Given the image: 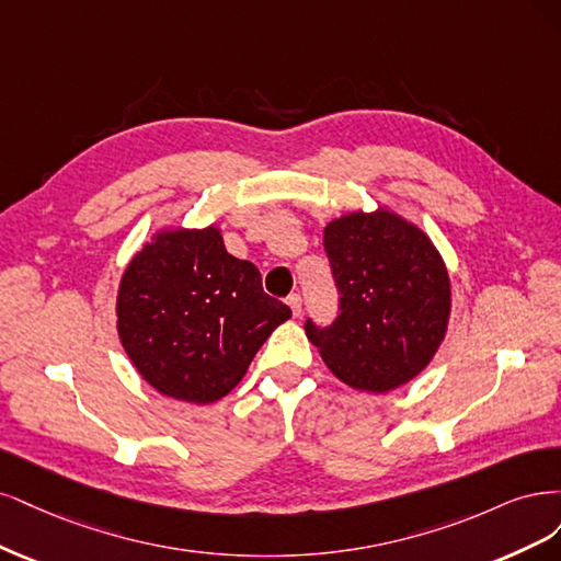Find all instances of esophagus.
<instances>
[{
  "label": "esophagus",
  "instance_id": "34e87169",
  "mask_svg": "<svg viewBox=\"0 0 561 561\" xmlns=\"http://www.w3.org/2000/svg\"><path fill=\"white\" fill-rule=\"evenodd\" d=\"M286 305L291 307V312H294V317H300V307H302V298L298 296V294H291L286 298Z\"/></svg>",
  "mask_w": 561,
  "mask_h": 561
}]
</instances>
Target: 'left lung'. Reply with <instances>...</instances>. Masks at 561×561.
Masks as SVG:
<instances>
[{"label": "left lung", "instance_id": "8db88e82", "mask_svg": "<svg viewBox=\"0 0 561 561\" xmlns=\"http://www.w3.org/2000/svg\"><path fill=\"white\" fill-rule=\"evenodd\" d=\"M340 294L333 327L305 333L347 387L387 393L417 377L440 350L451 314L447 265L426 230L379 205L323 226Z\"/></svg>", "mask_w": 561, "mask_h": 561}]
</instances>
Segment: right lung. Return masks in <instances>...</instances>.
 Here are the masks:
<instances>
[{
	"instance_id": "right-lung-1",
	"label": "right lung",
	"mask_w": 561,
	"mask_h": 561,
	"mask_svg": "<svg viewBox=\"0 0 561 561\" xmlns=\"http://www.w3.org/2000/svg\"><path fill=\"white\" fill-rule=\"evenodd\" d=\"M291 310L263 294L254 263L230 256L221 228H158L125 265L116 331L139 377L191 405L224 399Z\"/></svg>"
}]
</instances>
